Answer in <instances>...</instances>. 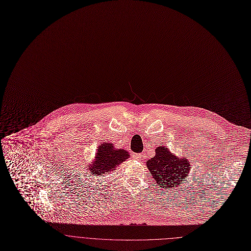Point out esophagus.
<instances>
[{
    "label": "esophagus",
    "mask_w": 251,
    "mask_h": 251,
    "mask_svg": "<svg viewBox=\"0 0 251 251\" xmlns=\"http://www.w3.org/2000/svg\"><path fill=\"white\" fill-rule=\"evenodd\" d=\"M134 158L136 159V160H142V154L141 153H134Z\"/></svg>",
    "instance_id": "esophagus-1"
}]
</instances>
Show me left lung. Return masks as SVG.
<instances>
[{
  "instance_id": "1",
  "label": "left lung",
  "mask_w": 251,
  "mask_h": 251,
  "mask_svg": "<svg viewBox=\"0 0 251 251\" xmlns=\"http://www.w3.org/2000/svg\"><path fill=\"white\" fill-rule=\"evenodd\" d=\"M190 162L186 158H178L173 155L166 147H157L155 155L147 161L150 175L160 183L161 188H169L176 184L179 185L188 176Z\"/></svg>"
}]
</instances>
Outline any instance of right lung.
I'll list each match as a JSON object with an SVG mask.
<instances>
[{
	"label": "right lung",
	"instance_id": "add662e5",
	"mask_svg": "<svg viewBox=\"0 0 251 251\" xmlns=\"http://www.w3.org/2000/svg\"><path fill=\"white\" fill-rule=\"evenodd\" d=\"M129 156L128 151L125 150H117L113 148L112 144H101L98 150L95 162L91 163L88 168L90 173H93L94 176H102L106 173H111L113 169L125 161Z\"/></svg>",
	"mask_w": 251,
	"mask_h": 251
}]
</instances>
